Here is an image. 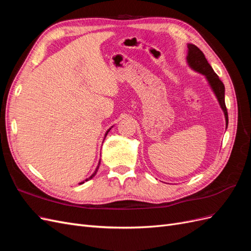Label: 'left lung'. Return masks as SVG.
Segmentation results:
<instances>
[{
    "instance_id": "8db88e82",
    "label": "left lung",
    "mask_w": 251,
    "mask_h": 251,
    "mask_svg": "<svg viewBox=\"0 0 251 251\" xmlns=\"http://www.w3.org/2000/svg\"><path fill=\"white\" fill-rule=\"evenodd\" d=\"M187 63L189 65V67L194 69L195 71L199 72L203 75L206 76L209 85L214 91L218 101L221 105V108L224 112L225 115V119H226V127L228 126V114H227V109L225 105V87L223 85V82L221 81V79L219 78L218 75L216 74V72L212 69L211 66L208 64L207 59L205 58V55L203 54V52L193 44H188L187 45Z\"/></svg>"
}]
</instances>
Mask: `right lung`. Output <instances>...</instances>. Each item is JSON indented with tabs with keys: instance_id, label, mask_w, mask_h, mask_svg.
Instances as JSON below:
<instances>
[{
	"instance_id": "1",
	"label": "right lung",
	"mask_w": 251,
	"mask_h": 251,
	"mask_svg": "<svg viewBox=\"0 0 251 251\" xmlns=\"http://www.w3.org/2000/svg\"><path fill=\"white\" fill-rule=\"evenodd\" d=\"M109 131H110V130H108V132H107V133H105V135H104V138H105V136H107V135H108ZM100 163H98V166H97V169L95 170V172L93 173V175H92V176H91V177H90L89 179H87V180H90V179H92V178H93V177L95 176V175H96V172H97V170H98V168H100ZM82 183H83V182H82ZM80 184H81V183H80Z\"/></svg>"
}]
</instances>
